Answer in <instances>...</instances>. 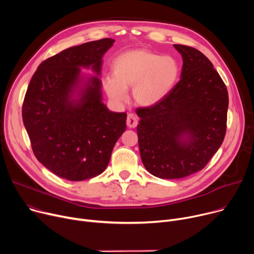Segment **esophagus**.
Returning <instances> with one entry per match:
<instances>
[{"mask_svg": "<svg viewBox=\"0 0 254 254\" xmlns=\"http://www.w3.org/2000/svg\"><path fill=\"white\" fill-rule=\"evenodd\" d=\"M127 127H130V128L136 127V125H137V118L135 117L134 114H132V113H128V114H127Z\"/></svg>", "mask_w": 254, "mask_h": 254, "instance_id": "1", "label": "esophagus"}]
</instances>
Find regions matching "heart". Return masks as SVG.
Listing matches in <instances>:
<instances>
[{"instance_id":"b5f03b06","label":"heart","mask_w":254,"mask_h":254,"mask_svg":"<svg viewBox=\"0 0 254 254\" xmlns=\"http://www.w3.org/2000/svg\"><path fill=\"white\" fill-rule=\"evenodd\" d=\"M112 71L113 76L106 77L103 82L112 100L126 101L127 90L132 88L133 101L142 106H150L166 96L178 77L179 67L171 57L134 50L115 58Z\"/></svg>"}]
</instances>
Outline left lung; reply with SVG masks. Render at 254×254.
I'll return each instance as SVG.
<instances>
[{
	"instance_id": "obj_1",
	"label": "left lung",
	"mask_w": 254,
	"mask_h": 254,
	"mask_svg": "<svg viewBox=\"0 0 254 254\" xmlns=\"http://www.w3.org/2000/svg\"><path fill=\"white\" fill-rule=\"evenodd\" d=\"M181 79L154 105L136 108L142 162L154 176L177 179L205 167L221 147L229 104L225 83L202 53L174 44Z\"/></svg>"
}]
</instances>
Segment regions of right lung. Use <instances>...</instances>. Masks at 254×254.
<instances>
[{"label":"right lung","mask_w":254,"mask_h":254,"mask_svg":"<svg viewBox=\"0 0 254 254\" xmlns=\"http://www.w3.org/2000/svg\"><path fill=\"white\" fill-rule=\"evenodd\" d=\"M114 39L102 38L66 49L43 61L31 78L22 118L32 151L56 175L81 181L101 174L127 128V113L101 102V82L91 77L79 100L72 99L80 66L100 74L102 57Z\"/></svg>","instance_id":"right-lung-1"}]
</instances>
